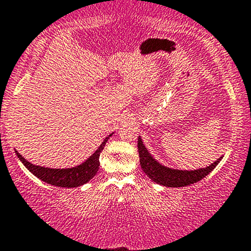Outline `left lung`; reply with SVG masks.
I'll return each instance as SVG.
<instances>
[{"label":"left lung","mask_w":251,"mask_h":251,"mask_svg":"<svg viewBox=\"0 0 251 251\" xmlns=\"http://www.w3.org/2000/svg\"><path fill=\"white\" fill-rule=\"evenodd\" d=\"M138 151L139 157H140V166L144 173L153 182L167 186V188H182V186H188L199 182L207 176L220 163L221 158H223L219 157L215 162L206 168H199L195 170H180L169 168L158 162L146 148L141 136L138 138Z\"/></svg>","instance_id":"8db88e82"}]
</instances>
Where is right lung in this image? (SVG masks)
<instances>
[{"label": "right lung", "instance_id": "obj_1", "mask_svg": "<svg viewBox=\"0 0 251 251\" xmlns=\"http://www.w3.org/2000/svg\"><path fill=\"white\" fill-rule=\"evenodd\" d=\"M113 133L107 135L104 139L102 144L100 145L96 151L89 156L83 163L78 164L76 167L65 168V169H54V168H45L41 166H34L33 163H30L27 160L22 156L17 151V157L20 158L21 162L26 167V169L32 173L34 176L43 180L47 184L54 186H60V188H77V186L83 185L88 183L93 177L96 175L100 168V155L104 149V146L112 136Z\"/></svg>", "mask_w": 251, "mask_h": 251}]
</instances>
